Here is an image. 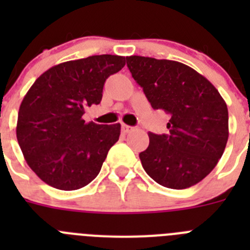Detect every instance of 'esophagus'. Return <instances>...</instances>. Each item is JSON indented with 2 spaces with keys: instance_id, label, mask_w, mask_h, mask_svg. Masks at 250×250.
I'll list each match as a JSON object with an SVG mask.
<instances>
[{
  "instance_id": "obj_1",
  "label": "esophagus",
  "mask_w": 250,
  "mask_h": 250,
  "mask_svg": "<svg viewBox=\"0 0 250 250\" xmlns=\"http://www.w3.org/2000/svg\"><path fill=\"white\" fill-rule=\"evenodd\" d=\"M132 127L129 126V125H126V124H121V131L124 132V134H127L129 131H131Z\"/></svg>"
}]
</instances>
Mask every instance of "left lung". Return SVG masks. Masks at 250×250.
Returning <instances> with one entry per match:
<instances>
[{
    "label": "left lung",
    "instance_id": "obj_1",
    "mask_svg": "<svg viewBox=\"0 0 250 250\" xmlns=\"http://www.w3.org/2000/svg\"><path fill=\"white\" fill-rule=\"evenodd\" d=\"M126 63L152 109L170 116L167 134L149 132L141 165L165 188L198 184L216 167L228 141L224 99L208 79L178 61L127 56Z\"/></svg>",
    "mask_w": 250,
    "mask_h": 250
}]
</instances>
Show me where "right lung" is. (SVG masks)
<instances>
[{"label": "right lung", "mask_w": 250, "mask_h": 250, "mask_svg": "<svg viewBox=\"0 0 250 250\" xmlns=\"http://www.w3.org/2000/svg\"><path fill=\"white\" fill-rule=\"evenodd\" d=\"M125 57L96 55L66 61L43 72L22 100L16 135L26 163L42 182L76 190L100 173L120 124L85 123L86 106L99 105L106 79Z\"/></svg>", "instance_id": "add662e5"}]
</instances>
